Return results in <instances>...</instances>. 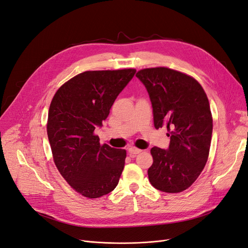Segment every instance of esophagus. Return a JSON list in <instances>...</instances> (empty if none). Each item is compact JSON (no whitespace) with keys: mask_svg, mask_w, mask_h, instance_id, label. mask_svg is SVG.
Masks as SVG:
<instances>
[{"mask_svg":"<svg viewBox=\"0 0 248 248\" xmlns=\"http://www.w3.org/2000/svg\"><path fill=\"white\" fill-rule=\"evenodd\" d=\"M140 152H141V150H140L138 148H134V147H131L128 149V153L130 156H136L137 154H139Z\"/></svg>","mask_w":248,"mask_h":248,"instance_id":"34e87169","label":"esophagus"}]
</instances>
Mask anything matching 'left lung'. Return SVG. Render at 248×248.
Listing matches in <instances>:
<instances>
[{"label":"left lung","mask_w":248,"mask_h":248,"mask_svg":"<svg viewBox=\"0 0 248 248\" xmlns=\"http://www.w3.org/2000/svg\"><path fill=\"white\" fill-rule=\"evenodd\" d=\"M137 78L146 87L156 129L167 127V150L151 149L149 180L156 189L177 193L196 181L208 160L213 120L204 89L193 78L166 67L141 69Z\"/></svg>","instance_id":"8db88e82"}]
</instances>
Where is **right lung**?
Segmentation results:
<instances>
[{
    "label": "right lung",
    "mask_w": 248,
    "mask_h": 248,
    "mask_svg": "<svg viewBox=\"0 0 248 248\" xmlns=\"http://www.w3.org/2000/svg\"><path fill=\"white\" fill-rule=\"evenodd\" d=\"M136 72L85 71L60 87L51 100L47 137L55 164L67 183L86 198L106 196L119 183L126 151L101 146L94 130L102 126Z\"/></svg>",
    "instance_id": "1"
}]
</instances>
